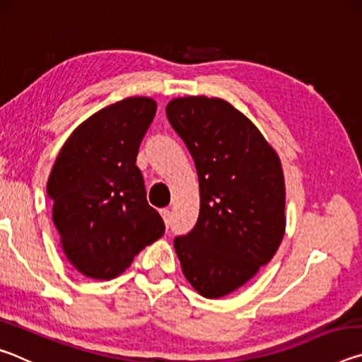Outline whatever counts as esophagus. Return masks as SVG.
I'll return each mask as SVG.
<instances>
[{
	"instance_id": "obj_1",
	"label": "esophagus",
	"mask_w": 362,
	"mask_h": 362,
	"mask_svg": "<svg viewBox=\"0 0 362 362\" xmlns=\"http://www.w3.org/2000/svg\"><path fill=\"white\" fill-rule=\"evenodd\" d=\"M159 212H161V216H163V218H164V223H166V225L169 226L170 217H173V212H170L169 209H161Z\"/></svg>"
}]
</instances>
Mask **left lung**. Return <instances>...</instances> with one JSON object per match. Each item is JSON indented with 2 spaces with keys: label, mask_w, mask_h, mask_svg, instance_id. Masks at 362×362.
Wrapping results in <instances>:
<instances>
[{
  "label": "left lung",
  "mask_w": 362,
  "mask_h": 362,
  "mask_svg": "<svg viewBox=\"0 0 362 362\" xmlns=\"http://www.w3.org/2000/svg\"><path fill=\"white\" fill-rule=\"evenodd\" d=\"M166 113L199 177L198 222L175 238V252L199 296L225 297L252 279L283 241L281 159L254 122L223 99L177 97Z\"/></svg>",
  "instance_id": "1"
}]
</instances>
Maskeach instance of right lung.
<instances>
[{
	"label": "right lung",
	"instance_id": "1",
	"mask_svg": "<svg viewBox=\"0 0 362 362\" xmlns=\"http://www.w3.org/2000/svg\"><path fill=\"white\" fill-rule=\"evenodd\" d=\"M155 113L150 97L115 102L83 121L54 163L46 187L52 220L65 257L86 278L119 276L166 228L136 166Z\"/></svg>",
	"mask_w": 362,
	"mask_h": 362
}]
</instances>
